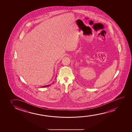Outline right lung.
I'll use <instances>...</instances> for the list:
<instances>
[{"label": "right lung", "mask_w": 132, "mask_h": 132, "mask_svg": "<svg viewBox=\"0 0 132 132\" xmlns=\"http://www.w3.org/2000/svg\"><path fill=\"white\" fill-rule=\"evenodd\" d=\"M51 85H47V86H42V87H49V86H51Z\"/></svg>", "instance_id": "1"}]
</instances>
